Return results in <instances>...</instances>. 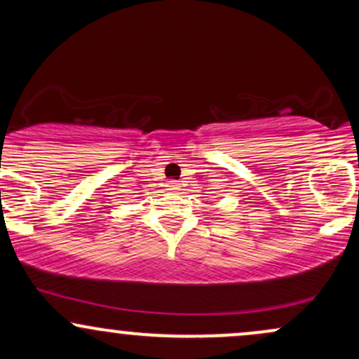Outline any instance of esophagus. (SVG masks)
<instances>
[{"mask_svg": "<svg viewBox=\"0 0 359 359\" xmlns=\"http://www.w3.org/2000/svg\"><path fill=\"white\" fill-rule=\"evenodd\" d=\"M177 189H179V184H177V180H168L167 191H177Z\"/></svg>", "mask_w": 359, "mask_h": 359, "instance_id": "34e87169", "label": "esophagus"}]
</instances>
